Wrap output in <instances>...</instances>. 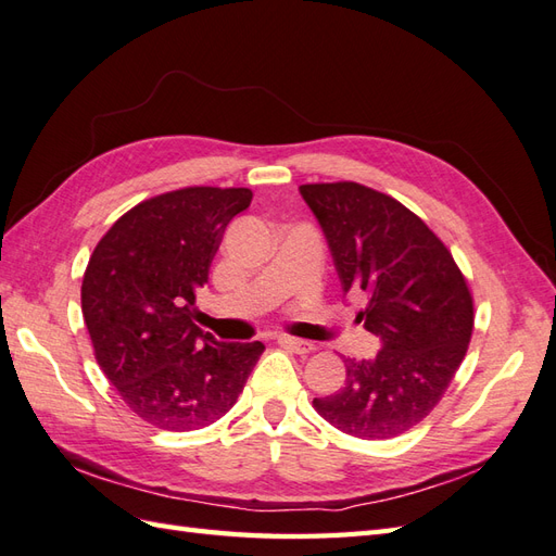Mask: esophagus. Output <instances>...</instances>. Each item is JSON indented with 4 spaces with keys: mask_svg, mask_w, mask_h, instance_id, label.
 <instances>
[{
    "mask_svg": "<svg viewBox=\"0 0 556 556\" xmlns=\"http://www.w3.org/2000/svg\"><path fill=\"white\" fill-rule=\"evenodd\" d=\"M279 343L295 352V354H309L312 350H315V345L309 343V340H303V338H291V336H279Z\"/></svg>",
    "mask_w": 556,
    "mask_h": 556,
    "instance_id": "1",
    "label": "esophagus"
}]
</instances>
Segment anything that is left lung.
<instances>
[{"mask_svg":"<svg viewBox=\"0 0 556 556\" xmlns=\"http://www.w3.org/2000/svg\"><path fill=\"white\" fill-rule=\"evenodd\" d=\"M340 287L364 293L357 319L380 338L371 359H345L343 388L317 414L359 439H392L441 400L475 326L472 295L451 251L396 199L359 182L301 185Z\"/></svg>","mask_w":556,"mask_h":556,"instance_id":"left-lung-1","label":"left lung"}]
</instances>
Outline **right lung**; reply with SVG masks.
<instances>
[{"mask_svg":"<svg viewBox=\"0 0 556 556\" xmlns=\"http://www.w3.org/2000/svg\"><path fill=\"white\" fill-rule=\"evenodd\" d=\"M247 188H185L134 206L98 241L81 315L98 366L134 414L170 432L232 408L265 345L220 343L194 324L197 291Z\"/></svg>","mask_w":556,"mask_h":556,"instance_id":"add662e5","label":"right lung"}]
</instances>
